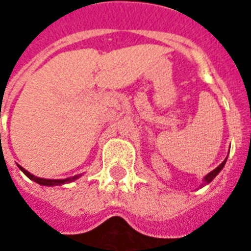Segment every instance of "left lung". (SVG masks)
Here are the masks:
<instances>
[{
    "instance_id": "8db88e82",
    "label": "left lung",
    "mask_w": 251,
    "mask_h": 251,
    "mask_svg": "<svg viewBox=\"0 0 251 251\" xmlns=\"http://www.w3.org/2000/svg\"><path fill=\"white\" fill-rule=\"evenodd\" d=\"M226 159L224 161H223L222 164L219 165V167L216 168V169H214V171H212V172H210V173H208V175H207L206 177H204V179H203V185H207V183H210L211 181H212V179H214L215 177L218 176L219 172L222 171L223 168H224V165H226Z\"/></svg>"
}]
</instances>
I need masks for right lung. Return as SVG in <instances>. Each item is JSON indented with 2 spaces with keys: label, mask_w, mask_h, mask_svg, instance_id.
Wrapping results in <instances>:
<instances>
[{
  "label": "right lung",
  "mask_w": 251,
  "mask_h": 251,
  "mask_svg": "<svg viewBox=\"0 0 251 251\" xmlns=\"http://www.w3.org/2000/svg\"><path fill=\"white\" fill-rule=\"evenodd\" d=\"M21 168V171L25 173L28 178H31L32 181L37 182L39 185H44V186H54V185H62V183H69V182H73L74 179L79 178V176H74V177H70V178H65V179H47V178H40V177H36V176L31 175L29 172H27L25 168Z\"/></svg>",
  "instance_id": "add662e5"
}]
</instances>
